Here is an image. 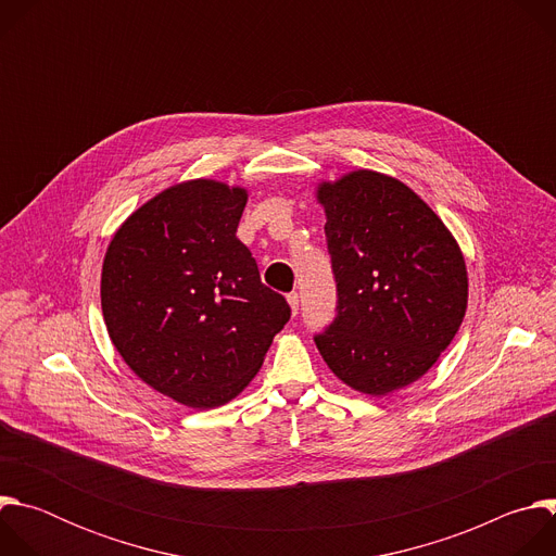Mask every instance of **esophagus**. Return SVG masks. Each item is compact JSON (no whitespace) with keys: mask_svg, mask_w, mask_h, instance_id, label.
Segmentation results:
<instances>
[{"mask_svg":"<svg viewBox=\"0 0 556 556\" xmlns=\"http://www.w3.org/2000/svg\"><path fill=\"white\" fill-rule=\"evenodd\" d=\"M288 303H290L292 314H296V312H299V294H296V292H290V294H288Z\"/></svg>","mask_w":556,"mask_h":556,"instance_id":"34e87169","label":"esophagus"}]
</instances>
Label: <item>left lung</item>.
Returning <instances> with one entry per match:
<instances>
[{
  "instance_id": "8db88e82",
  "label": "left lung",
  "mask_w": 556,
  "mask_h": 556,
  "mask_svg": "<svg viewBox=\"0 0 556 556\" xmlns=\"http://www.w3.org/2000/svg\"><path fill=\"white\" fill-rule=\"evenodd\" d=\"M337 281V316L314 334L352 389L384 395L431 369L457 334L468 277L444 222L401 180L358 169L316 191Z\"/></svg>"
}]
</instances>
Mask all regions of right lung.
<instances>
[{
    "label": "right lung",
    "instance_id": "obj_1",
    "mask_svg": "<svg viewBox=\"0 0 556 556\" xmlns=\"http://www.w3.org/2000/svg\"><path fill=\"white\" fill-rule=\"evenodd\" d=\"M249 193L215 180L165 189L114 232L101 305L129 369L193 409L232 401L290 319L237 240Z\"/></svg>",
    "mask_w": 556,
    "mask_h": 556
}]
</instances>
